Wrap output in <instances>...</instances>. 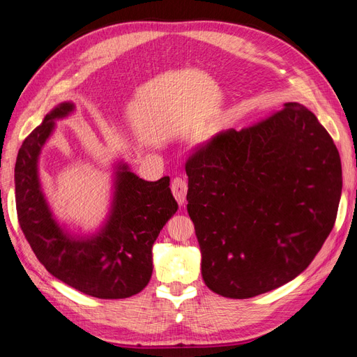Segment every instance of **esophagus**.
Here are the masks:
<instances>
[{
    "mask_svg": "<svg viewBox=\"0 0 357 357\" xmlns=\"http://www.w3.org/2000/svg\"><path fill=\"white\" fill-rule=\"evenodd\" d=\"M171 190L178 205H185L188 195V181L181 177H176L171 183Z\"/></svg>",
    "mask_w": 357,
    "mask_h": 357,
    "instance_id": "obj_1",
    "label": "esophagus"
}]
</instances>
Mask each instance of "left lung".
I'll list each match as a JSON object with an SVG mask.
<instances>
[{
    "label": "left lung",
    "mask_w": 357,
    "mask_h": 357,
    "mask_svg": "<svg viewBox=\"0 0 357 357\" xmlns=\"http://www.w3.org/2000/svg\"><path fill=\"white\" fill-rule=\"evenodd\" d=\"M186 174L204 283L226 298H253L298 277L337 219L340 153L299 102L214 135Z\"/></svg>",
    "instance_id": "obj_1"
}]
</instances>
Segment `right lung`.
<instances>
[{"label": "right lung", "instance_id": "right-lung-1", "mask_svg": "<svg viewBox=\"0 0 357 357\" xmlns=\"http://www.w3.org/2000/svg\"><path fill=\"white\" fill-rule=\"evenodd\" d=\"M74 110L71 101L53 107L19 149L15 185L20 228L53 277L89 296L129 298L150 282L153 243L178 205L169 189V177L146 181L119 160L113 167L110 210L100 229L77 235L61 225L43 192L38 160L56 121Z\"/></svg>", "mask_w": 357, "mask_h": 357}]
</instances>
